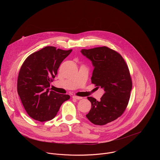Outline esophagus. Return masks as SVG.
<instances>
[{
	"label": "esophagus",
	"instance_id": "obj_1",
	"mask_svg": "<svg viewBox=\"0 0 160 160\" xmlns=\"http://www.w3.org/2000/svg\"><path fill=\"white\" fill-rule=\"evenodd\" d=\"M73 99H78V100H80V99H82V97H80V96H73Z\"/></svg>",
	"mask_w": 160,
	"mask_h": 160
}]
</instances>
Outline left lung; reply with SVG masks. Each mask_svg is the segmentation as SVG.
<instances>
[{
    "mask_svg": "<svg viewBox=\"0 0 160 160\" xmlns=\"http://www.w3.org/2000/svg\"><path fill=\"white\" fill-rule=\"evenodd\" d=\"M81 52L94 66L91 82L104 90L99 101L87 98L91 109L86 117L95 125H104L122 116L127 107L132 87L128 67L118 52L106 46L82 49Z\"/></svg>",
    "mask_w": 160,
    "mask_h": 160,
    "instance_id": "obj_1",
    "label": "left lung"
}]
</instances>
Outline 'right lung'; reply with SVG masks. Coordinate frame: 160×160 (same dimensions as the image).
Returning a JSON list of instances; mask_svg holds the SVG:
<instances>
[{"label":"right lung","instance_id":"right-lung-1","mask_svg":"<svg viewBox=\"0 0 160 160\" xmlns=\"http://www.w3.org/2000/svg\"><path fill=\"white\" fill-rule=\"evenodd\" d=\"M72 51L47 46L30 54L22 63L18 77V94L33 119L39 122L51 120L61 104L70 98L68 94L49 91V87L61 63Z\"/></svg>","mask_w":160,"mask_h":160}]
</instances>
